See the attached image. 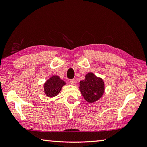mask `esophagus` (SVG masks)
<instances>
[{
    "mask_svg": "<svg viewBox=\"0 0 147 147\" xmlns=\"http://www.w3.org/2000/svg\"><path fill=\"white\" fill-rule=\"evenodd\" d=\"M70 83L72 84V85H75L76 80L74 79H71L70 80Z\"/></svg>",
    "mask_w": 147,
    "mask_h": 147,
    "instance_id": "34e87169",
    "label": "esophagus"
}]
</instances>
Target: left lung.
Masks as SVG:
<instances>
[{
	"mask_svg": "<svg viewBox=\"0 0 147 147\" xmlns=\"http://www.w3.org/2000/svg\"><path fill=\"white\" fill-rule=\"evenodd\" d=\"M79 88L84 99L89 103H93L102 96L105 85L102 78L93 73H89L86 74L84 80L80 82Z\"/></svg>",
	"mask_w": 147,
	"mask_h": 147,
	"instance_id": "left-lung-1",
	"label": "left lung"
}]
</instances>
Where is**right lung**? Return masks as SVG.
<instances>
[{"label":"right lung","mask_w":147,"mask_h":147,"mask_svg":"<svg viewBox=\"0 0 147 147\" xmlns=\"http://www.w3.org/2000/svg\"><path fill=\"white\" fill-rule=\"evenodd\" d=\"M66 83L57 75L52 76L44 84V92L49 97H54L58 95L62 87Z\"/></svg>","instance_id":"add662e5"}]
</instances>
